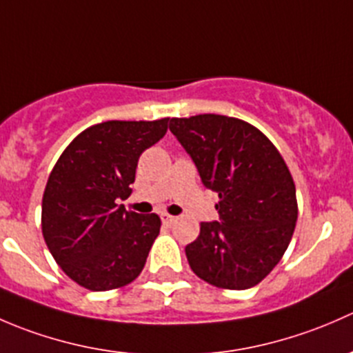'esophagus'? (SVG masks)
I'll return each mask as SVG.
<instances>
[{"label":"esophagus","instance_id":"34e87169","mask_svg":"<svg viewBox=\"0 0 353 353\" xmlns=\"http://www.w3.org/2000/svg\"><path fill=\"white\" fill-rule=\"evenodd\" d=\"M160 220H162V223H165V225H170V223L176 222V216L169 215V213H160Z\"/></svg>","mask_w":353,"mask_h":353}]
</instances>
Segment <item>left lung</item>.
<instances>
[{
    "instance_id": "left-lung-1",
    "label": "left lung",
    "mask_w": 353,
    "mask_h": 353,
    "mask_svg": "<svg viewBox=\"0 0 353 353\" xmlns=\"http://www.w3.org/2000/svg\"><path fill=\"white\" fill-rule=\"evenodd\" d=\"M169 130L219 194V222L186 245L191 270L220 288L258 285L282 259L297 222L295 184L275 145L245 121L220 114L172 117Z\"/></svg>"
}]
</instances>
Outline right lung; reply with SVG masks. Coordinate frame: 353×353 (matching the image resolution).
I'll return each mask as SVG.
<instances>
[{"instance_id":"obj_1","label":"right lung","mask_w":353,"mask_h":353,"mask_svg":"<svg viewBox=\"0 0 353 353\" xmlns=\"http://www.w3.org/2000/svg\"><path fill=\"white\" fill-rule=\"evenodd\" d=\"M169 117L105 121L81 131L56 162L42 198V234L63 272L94 292L133 282L160 232L155 213L126 212L138 159Z\"/></svg>"}]
</instances>
